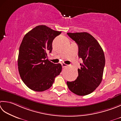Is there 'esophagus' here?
<instances>
[{
    "label": "esophagus",
    "mask_w": 121,
    "mask_h": 121,
    "mask_svg": "<svg viewBox=\"0 0 121 121\" xmlns=\"http://www.w3.org/2000/svg\"><path fill=\"white\" fill-rule=\"evenodd\" d=\"M61 65H62V67L63 68L66 67L67 66V65H66V64H65V63H61Z\"/></svg>",
    "instance_id": "34e87169"
}]
</instances>
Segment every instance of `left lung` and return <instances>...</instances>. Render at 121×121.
I'll list each match as a JSON object with an SVG mask.
<instances>
[{"instance_id": "8db88e82", "label": "left lung", "mask_w": 121, "mask_h": 121, "mask_svg": "<svg viewBox=\"0 0 121 121\" xmlns=\"http://www.w3.org/2000/svg\"><path fill=\"white\" fill-rule=\"evenodd\" d=\"M79 47L78 56L83 60L78 69L75 81H67L68 88L78 95L93 92L102 82L105 60L102 48L98 41L87 32L67 33Z\"/></svg>"}]
</instances>
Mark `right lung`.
<instances>
[{"label": "right lung", "mask_w": 121, "mask_h": 121, "mask_svg": "<svg viewBox=\"0 0 121 121\" xmlns=\"http://www.w3.org/2000/svg\"><path fill=\"white\" fill-rule=\"evenodd\" d=\"M61 31L44 25L34 28L23 37L19 47L18 70L23 83L32 90L49 89L62 70L61 64L49 61L47 54L52 50V42Z\"/></svg>", "instance_id": "1"}]
</instances>
